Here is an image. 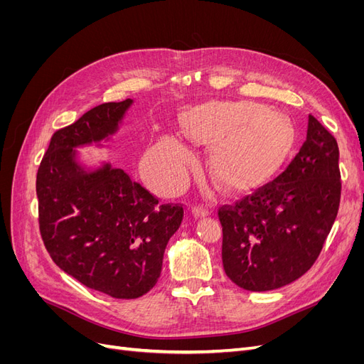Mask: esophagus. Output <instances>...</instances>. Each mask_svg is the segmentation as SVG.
<instances>
[{
  "instance_id": "esophagus-1",
  "label": "esophagus",
  "mask_w": 364,
  "mask_h": 364,
  "mask_svg": "<svg viewBox=\"0 0 364 364\" xmlns=\"http://www.w3.org/2000/svg\"><path fill=\"white\" fill-rule=\"evenodd\" d=\"M193 214L196 215V217H206V215H209L211 214V209H209L208 206H205V205H196L194 208H193Z\"/></svg>"
}]
</instances>
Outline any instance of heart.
Returning a JSON list of instances; mask_svg holds the SVG:
<instances>
[{
  "label": "heart",
  "mask_w": 364,
  "mask_h": 364,
  "mask_svg": "<svg viewBox=\"0 0 364 364\" xmlns=\"http://www.w3.org/2000/svg\"><path fill=\"white\" fill-rule=\"evenodd\" d=\"M182 129L196 144L213 146L209 170L229 191L259 186L278 171L293 147V130L262 105L208 102L183 114ZM193 153L182 141L164 136L144 159L149 183L164 194L182 188Z\"/></svg>",
  "instance_id": "1"
}]
</instances>
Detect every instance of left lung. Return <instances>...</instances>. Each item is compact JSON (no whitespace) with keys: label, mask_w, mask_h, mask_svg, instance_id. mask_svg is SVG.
Here are the masks:
<instances>
[{"label":"left lung","mask_w":364,"mask_h":364,"mask_svg":"<svg viewBox=\"0 0 364 364\" xmlns=\"http://www.w3.org/2000/svg\"><path fill=\"white\" fill-rule=\"evenodd\" d=\"M336 138L308 115L306 139L273 181L218 208L229 279L250 291L284 287L311 269L338 213Z\"/></svg>","instance_id":"left-lung-1"}]
</instances>
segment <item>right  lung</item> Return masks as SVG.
<instances>
[{"instance_id":"1","label":"right lung","mask_w":364,"mask_h":364,"mask_svg":"<svg viewBox=\"0 0 364 364\" xmlns=\"http://www.w3.org/2000/svg\"><path fill=\"white\" fill-rule=\"evenodd\" d=\"M130 98L103 103L53 134L38 176L39 230L51 259L87 289L136 299L159 279L168 240L183 205H159L156 196L124 170L86 173L75 150L112 135Z\"/></svg>"}]
</instances>
